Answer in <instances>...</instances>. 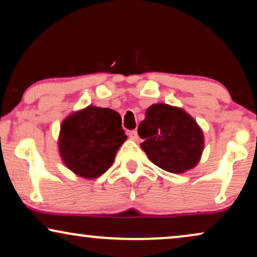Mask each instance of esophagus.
<instances>
[{
  "instance_id": "1",
  "label": "esophagus",
  "mask_w": 257,
  "mask_h": 257,
  "mask_svg": "<svg viewBox=\"0 0 257 257\" xmlns=\"http://www.w3.org/2000/svg\"><path fill=\"white\" fill-rule=\"evenodd\" d=\"M128 137H130V139L137 140V139H138V132H137L136 130H132V131H128Z\"/></svg>"
}]
</instances>
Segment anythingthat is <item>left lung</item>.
Instances as JSON below:
<instances>
[{
	"instance_id": "8db88e82",
	"label": "left lung",
	"mask_w": 257,
	"mask_h": 257,
	"mask_svg": "<svg viewBox=\"0 0 257 257\" xmlns=\"http://www.w3.org/2000/svg\"><path fill=\"white\" fill-rule=\"evenodd\" d=\"M140 144L149 159L170 173H184L198 165L203 151V133L182 108L153 104L140 122Z\"/></svg>"
}]
</instances>
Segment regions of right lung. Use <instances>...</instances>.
I'll list each match as a JSON object with an SVG mask.
<instances>
[{
	"mask_svg": "<svg viewBox=\"0 0 257 257\" xmlns=\"http://www.w3.org/2000/svg\"><path fill=\"white\" fill-rule=\"evenodd\" d=\"M126 139L118 112L90 105L63 120L58 149L69 170L94 179L111 167Z\"/></svg>",
	"mask_w": 257,
	"mask_h": 257,
	"instance_id": "obj_1",
	"label": "right lung"
}]
</instances>
